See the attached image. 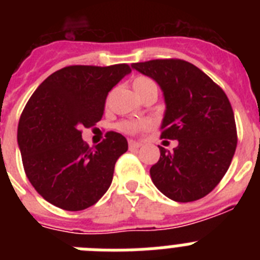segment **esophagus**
<instances>
[{
    "instance_id": "34e87169",
    "label": "esophagus",
    "mask_w": 260,
    "mask_h": 260,
    "mask_svg": "<svg viewBox=\"0 0 260 260\" xmlns=\"http://www.w3.org/2000/svg\"><path fill=\"white\" fill-rule=\"evenodd\" d=\"M139 147H142L141 142H135V141H128V148L130 150H138Z\"/></svg>"
}]
</instances>
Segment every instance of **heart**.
I'll return each mask as SVG.
<instances>
[{"mask_svg": "<svg viewBox=\"0 0 260 260\" xmlns=\"http://www.w3.org/2000/svg\"><path fill=\"white\" fill-rule=\"evenodd\" d=\"M133 86H134L135 91L139 92V91L147 88V87L155 86V83L150 78L137 77L133 82ZM147 127H148V123L144 122V121H135V119H125V121H121V122L117 123V128L121 133H125V134H137V133L142 132Z\"/></svg>", "mask_w": 260, "mask_h": 260, "instance_id": "b5f03b06", "label": "heart"}]
</instances>
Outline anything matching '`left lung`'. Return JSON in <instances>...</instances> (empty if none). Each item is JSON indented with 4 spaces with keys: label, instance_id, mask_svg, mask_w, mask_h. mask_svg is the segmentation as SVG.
I'll return each instance as SVG.
<instances>
[{
    "label": "left lung",
    "instance_id": "obj_1",
    "mask_svg": "<svg viewBox=\"0 0 260 260\" xmlns=\"http://www.w3.org/2000/svg\"><path fill=\"white\" fill-rule=\"evenodd\" d=\"M157 82L164 92L161 138L178 141L173 151L160 147L150 169L155 186L176 202H194L210 194L228 171L237 128L228 96L207 74L178 58L133 63Z\"/></svg>",
    "mask_w": 260,
    "mask_h": 260
}]
</instances>
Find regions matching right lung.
I'll list each match as a JSON object with an SVG mask.
<instances>
[{"instance_id": "add662e5", "label": "right lung", "mask_w": 260, "mask_h": 260, "mask_svg": "<svg viewBox=\"0 0 260 260\" xmlns=\"http://www.w3.org/2000/svg\"><path fill=\"white\" fill-rule=\"evenodd\" d=\"M130 71L127 63L66 66L29 98L18 125V144L27 178L53 206L86 210L109 189L127 141L108 132L102 143L89 147L80 128L102 119L108 92Z\"/></svg>"}]
</instances>
